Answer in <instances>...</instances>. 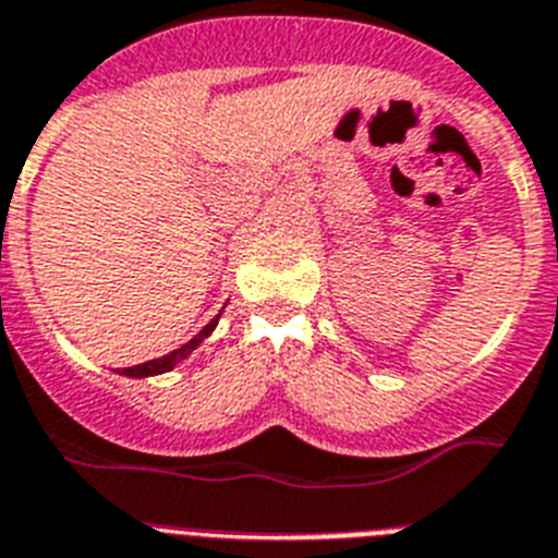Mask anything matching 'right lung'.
Returning a JSON list of instances; mask_svg holds the SVG:
<instances>
[{
    "instance_id": "right-lung-1",
    "label": "right lung",
    "mask_w": 558,
    "mask_h": 558,
    "mask_svg": "<svg viewBox=\"0 0 558 558\" xmlns=\"http://www.w3.org/2000/svg\"><path fill=\"white\" fill-rule=\"evenodd\" d=\"M218 317H221V315H218ZM218 317H213V320H209L207 326H204V329L198 331V335L192 337L190 343L181 345V349L170 351V354H163V357H158V360H149V363H142V366L121 368V374H128V377H149V374L170 372V368L175 366V363H181V360H184L186 354H190V351H195V345H201V340H204V337H209V331L215 329V323H218Z\"/></svg>"
}]
</instances>
